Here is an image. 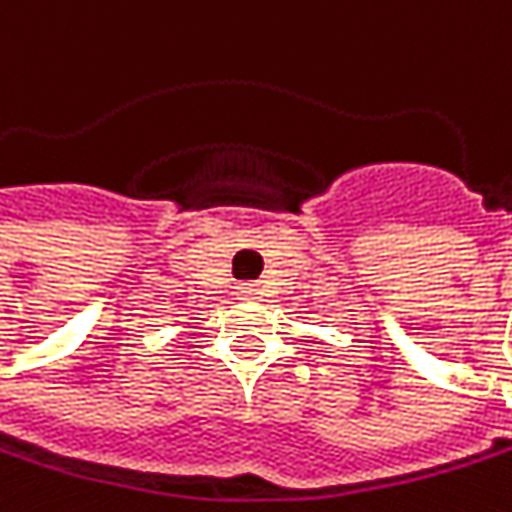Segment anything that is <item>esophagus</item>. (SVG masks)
I'll return each mask as SVG.
<instances>
[{
	"label": "esophagus",
	"mask_w": 512,
	"mask_h": 512,
	"mask_svg": "<svg viewBox=\"0 0 512 512\" xmlns=\"http://www.w3.org/2000/svg\"><path fill=\"white\" fill-rule=\"evenodd\" d=\"M242 296H253V288H250V285H244Z\"/></svg>",
	"instance_id": "obj_1"
}]
</instances>
